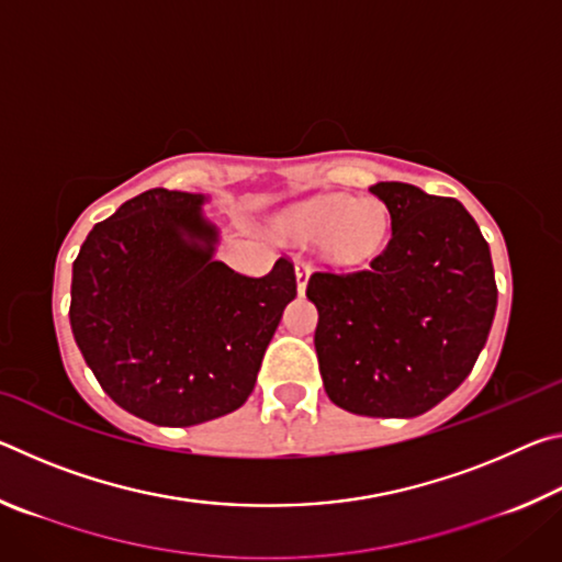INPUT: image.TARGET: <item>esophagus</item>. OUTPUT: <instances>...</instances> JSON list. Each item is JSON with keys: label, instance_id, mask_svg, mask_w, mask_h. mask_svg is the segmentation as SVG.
<instances>
[{"label": "esophagus", "instance_id": "1", "mask_svg": "<svg viewBox=\"0 0 562 562\" xmlns=\"http://www.w3.org/2000/svg\"><path fill=\"white\" fill-rule=\"evenodd\" d=\"M294 274H297V292L304 294V290H307V280L312 274V265L304 260H294Z\"/></svg>", "mask_w": 562, "mask_h": 562}]
</instances>
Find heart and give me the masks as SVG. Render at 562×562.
<instances>
[{"mask_svg": "<svg viewBox=\"0 0 562 562\" xmlns=\"http://www.w3.org/2000/svg\"><path fill=\"white\" fill-rule=\"evenodd\" d=\"M272 227L290 243L319 240V250L331 265L355 268L382 252L389 235V211L376 198L351 201L345 193H319L282 207Z\"/></svg>", "mask_w": 562, "mask_h": 562, "instance_id": "obj_1", "label": "heart"}]
</instances>
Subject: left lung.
<instances>
[{"instance_id": "obj_1", "label": "left lung", "mask_w": 562, "mask_h": 562, "mask_svg": "<svg viewBox=\"0 0 562 562\" xmlns=\"http://www.w3.org/2000/svg\"><path fill=\"white\" fill-rule=\"evenodd\" d=\"M369 190L392 215L384 252L369 270L307 282L319 374L345 412L412 418L471 374L496 317V278L488 243L459 201L396 180Z\"/></svg>"}]
</instances>
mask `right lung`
Wrapping results in <instances>:
<instances>
[{
	"label": "right lung",
	"instance_id": "obj_1",
	"mask_svg": "<svg viewBox=\"0 0 562 562\" xmlns=\"http://www.w3.org/2000/svg\"><path fill=\"white\" fill-rule=\"evenodd\" d=\"M207 195L154 188L83 240L71 272V331L103 392L158 426L240 408L297 294L290 260L245 278L215 260Z\"/></svg>",
	"mask_w": 562,
	"mask_h": 562
}]
</instances>
